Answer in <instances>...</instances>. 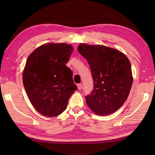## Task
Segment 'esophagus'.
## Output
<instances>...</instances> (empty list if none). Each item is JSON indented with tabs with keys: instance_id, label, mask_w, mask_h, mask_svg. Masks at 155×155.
Returning a JSON list of instances; mask_svg holds the SVG:
<instances>
[{
	"instance_id": "1",
	"label": "esophagus",
	"mask_w": 155,
	"mask_h": 155,
	"mask_svg": "<svg viewBox=\"0 0 155 155\" xmlns=\"http://www.w3.org/2000/svg\"><path fill=\"white\" fill-rule=\"evenodd\" d=\"M77 87H78V90H81L82 88V87H83V85H82V84H77Z\"/></svg>"
}]
</instances>
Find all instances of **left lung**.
<instances>
[{"instance_id": "obj_1", "label": "left lung", "mask_w": 155, "mask_h": 155, "mask_svg": "<svg viewBox=\"0 0 155 155\" xmlns=\"http://www.w3.org/2000/svg\"><path fill=\"white\" fill-rule=\"evenodd\" d=\"M78 51L86 58L94 81L85 97L88 106L101 116L117 110L127 99L133 84L130 62L123 52L104 45L82 43Z\"/></svg>"}]
</instances>
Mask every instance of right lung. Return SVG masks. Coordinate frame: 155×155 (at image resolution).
I'll use <instances>...</instances> for the list:
<instances>
[{
    "mask_svg": "<svg viewBox=\"0 0 155 155\" xmlns=\"http://www.w3.org/2000/svg\"><path fill=\"white\" fill-rule=\"evenodd\" d=\"M73 48L64 43L41 45L29 55L22 81L31 104L46 117H56L67 108L77 90L72 72L66 66Z\"/></svg>",
    "mask_w": 155,
    "mask_h": 155,
    "instance_id": "1",
    "label": "right lung"
}]
</instances>
